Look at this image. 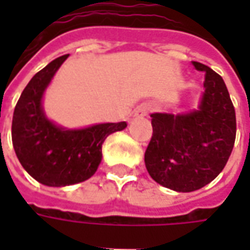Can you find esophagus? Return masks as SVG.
Wrapping results in <instances>:
<instances>
[{
  "label": "esophagus",
  "instance_id": "esophagus-1",
  "mask_svg": "<svg viewBox=\"0 0 250 250\" xmlns=\"http://www.w3.org/2000/svg\"><path fill=\"white\" fill-rule=\"evenodd\" d=\"M150 111H151V107L147 105V104H143V105H139V107L135 109V116L136 118H145V116L148 115Z\"/></svg>",
  "mask_w": 250,
  "mask_h": 250
}]
</instances>
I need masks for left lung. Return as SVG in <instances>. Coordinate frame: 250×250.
<instances>
[{"instance_id": "8db88e82", "label": "left lung", "mask_w": 250, "mask_h": 250, "mask_svg": "<svg viewBox=\"0 0 250 250\" xmlns=\"http://www.w3.org/2000/svg\"><path fill=\"white\" fill-rule=\"evenodd\" d=\"M193 65L205 72L198 109L151 114L152 136L145 154L151 178L181 193L210 184L224 170L236 141V112L222 77L205 64Z\"/></svg>"}]
</instances>
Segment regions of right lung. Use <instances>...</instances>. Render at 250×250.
I'll return each instance as SVG.
<instances>
[{
    "label": "right lung",
    "instance_id": "add662e5",
    "mask_svg": "<svg viewBox=\"0 0 250 250\" xmlns=\"http://www.w3.org/2000/svg\"><path fill=\"white\" fill-rule=\"evenodd\" d=\"M68 56L57 57L32 77L16 104L12 122V141L20 163L30 177L52 188L91 178L102 162L105 138L127 127L120 122L69 130L46 118L42 96Z\"/></svg>",
    "mask_w": 250,
    "mask_h": 250
}]
</instances>
